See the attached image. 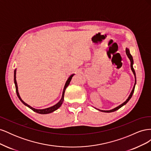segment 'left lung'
<instances>
[{"instance_id": "left-lung-1", "label": "left lung", "mask_w": 151, "mask_h": 151, "mask_svg": "<svg viewBox=\"0 0 151 151\" xmlns=\"http://www.w3.org/2000/svg\"><path fill=\"white\" fill-rule=\"evenodd\" d=\"M125 51H126V53H127V57H129V58L130 59V67H131V69H132V71L133 72L134 75V76H135V84H134V88H133V89H132V91H131V93H130V95H129V96L128 97V98L127 99V100H126V101H125V102H123L122 104H121L120 105H119V106H117V107H116V108H113V109H110V110H101V109H98V110L100 111L105 112V113H111V112L115 111L118 110V109H120L121 107H122L123 106H124L125 104H126L128 103V101H129V100L130 99V98H132V95H133V93H134V89H135V84H136V76H135V70H134V67H133L134 60H133V57H132V55H131L130 53V50H129V48H126Z\"/></svg>"}]
</instances>
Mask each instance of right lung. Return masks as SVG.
I'll return each mask as SVG.
<instances>
[{"mask_svg":"<svg viewBox=\"0 0 151 151\" xmlns=\"http://www.w3.org/2000/svg\"><path fill=\"white\" fill-rule=\"evenodd\" d=\"M74 74H72L71 76H70V77H68V79L67 80L66 83H65V86L64 88H63V93H62V98H61V99L60 100V101H58V103H57L56 104L53 105V106H51V107H49V108H45V109H35L33 107H31V106H29V105H28V104H26L24 101H23L22 100V99L20 97V95L19 94V92H18V87H17V82H16V69L14 70V84H15V86H16V93H17V97L19 98V99H20V101L23 103L25 106H28V108H29L30 109H31L32 110L34 111L35 112L37 113H40V114H48V113H52L54 111L57 110V109L58 108H60L61 106V105L62 104L63 102V99H64V93H65V91L67 88V87L70 84V82L72 78V77L74 76Z\"/></svg>","mask_w":151,"mask_h":151,"instance_id":"1","label":"right lung"}]
</instances>
